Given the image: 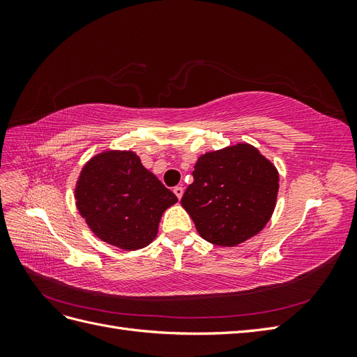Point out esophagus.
<instances>
[{
	"instance_id": "esophagus-1",
	"label": "esophagus",
	"mask_w": 357,
	"mask_h": 357,
	"mask_svg": "<svg viewBox=\"0 0 357 357\" xmlns=\"http://www.w3.org/2000/svg\"><path fill=\"white\" fill-rule=\"evenodd\" d=\"M174 193H176V197H177L178 199H181L183 193H185V189H183L181 186H176V188H174Z\"/></svg>"
}]
</instances>
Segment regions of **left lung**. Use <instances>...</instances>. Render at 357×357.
Instances as JSON below:
<instances>
[{"label":"left lung","instance_id":"8db88e82","mask_svg":"<svg viewBox=\"0 0 357 357\" xmlns=\"http://www.w3.org/2000/svg\"><path fill=\"white\" fill-rule=\"evenodd\" d=\"M181 205L205 241L235 247L261 232L271 219L278 171L247 143L201 155Z\"/></svg>","mask_w":357,"mask_h":357}]
</instances>
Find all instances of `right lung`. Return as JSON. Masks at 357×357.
Returning a JSON list of instances; mask_svg holds the SVG:
<instances>
[{
  "label": "right lung",
  "instance_id": "add662e5",
  "mask_svg": "<svg viewBox=\"0 0 357 357\" xmlns=\"http://www.w3.org/2000/svg\"><path fill=\"white\" fill-rule=\"evenodd\" d=\"M74 198L101 241L129 252L156 238L162 214L178 201L132 150H104L91 158L80 171Z\"/></svg>",
  "mask_w": 357,
  "mask_h": 357
}]
</instances>
